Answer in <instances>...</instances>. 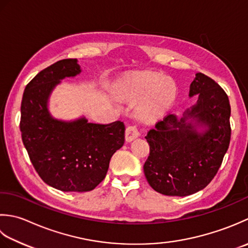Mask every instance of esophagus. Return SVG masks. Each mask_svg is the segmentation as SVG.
I'll return each mask as SVG.
<instances>
[{"label": "esophagus", "mask_w": 248, "mask_h": 248, "mask_svg": "<svg viewBox=\"0 0 248 248\" xmlns=\"http://www.w3.org/2000/svg\"><path fill=\"white\" fill-rule=\"evenodd\" d=\"M139 130L137 128V126L135 125H131L128 126L127 128L125 130V140L127 141V142H131L134 139L138 138L139 137Z\"/></svg>", "instance_id": "1"}]
</instances>
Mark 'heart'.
Masks as SVG:
<instances>
[{
    "instance_id": "1",
    "label": "heart",
    "mask_w": 248,
    "mask_h": 248,
    "mask_svg": "<svg viewBox=\"0 0 248 248\" xmlns=\"http://www.w3.org/2000/svg\"><path fill=\"white\" fill-rule=\"evenodd\" d=\"M118 95L126 102H137L141 121L152 123L164 117L175 98L173 83L159 74L144 73L133 76L120 83Z\"/></svg>"
}]
</instances>
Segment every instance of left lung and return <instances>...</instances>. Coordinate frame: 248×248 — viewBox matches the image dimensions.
Masks as SVG:
<instances>
[{
  "instance_id": "8db88e82",
  "label": "left lung",
  "mask_w": 248,
  "mask_h": 248,
  "mask_svg": "<svg viewBox=\"0 0 248 248\" xmlns=\"http://www.w3.org/2000/svg\"><path fill=\"white\" fill-rule=\"evenodd\" d=\"M197 102L179 119L169 114L146 135L150 155L143 171L154 190L188 196L213 180L230 143V103L225 91L204 74L190 83Z\"/></svg>"
}]
</instances>
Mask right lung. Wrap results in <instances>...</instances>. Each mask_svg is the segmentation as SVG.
I'll return each mask as SVG.
<instances>
[{
	"label": "right lung",
	"mask_w": 248,
	"mask_h": 248,
	"mask_svg": "<svg viewBox=\"0 0 248 248\" xmlns=\"http://www.w3.org/2000/svg\"><path fill=\"white\" fill-rule=\"evenodd\" d=\"M81 73L77 59H66L38 73L25 87L21 102L22 141L35 170L49 186L62 191H90L102 182L112 155L124 144L125 126L53 118L50 95L65 78Z\"/></svg>",
	"instance_id": "obj_1"
}]
</instances>
